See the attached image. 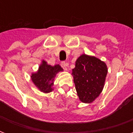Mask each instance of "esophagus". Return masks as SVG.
Here are the masks:
<instances>
[{"label":"esophagus","mask_w":133,"mask_h":133,"mask_svg":"<svg viewBox=\"0 0 133 133\" xmlns=\"http://www.w3.org/2000/svg\"><path fill=\"white\" fill-rule=\"evenodd\" d=\"M68 64L67 63H65V62L61 63V66H62V68L64 69L65 70H68V68H67V66H68Z\"/></svg>","instance_id":"esophagus-1"}]
</instances>
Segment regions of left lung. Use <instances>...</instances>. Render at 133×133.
I'll list each match as a JSON object with an SVG mask.
<instances>
[{"instance_id": "8db88e82", "label": "left lung", "mask_w": 133, "mask_h": 133, "mask_svg": "<svg viewBox=\"0 0 133 133\" xmlns=\"http://www.w3.org/2000/svg\"><path fill=\"white\" fill-rule=\"evenodd\" d=\"M108 67L104 61L94 56L83 54L78 57L72 75L79 100L92 103L105 85Z\"/></svg>"}]
</instances>
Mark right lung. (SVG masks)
Masks as SVG:
<instances>
[{"label":"right lung","mask_w":133,"mask_h":133,"mask_svg":"<svg viewBox=\"0 0 133 133\" xmlns=\"http://www.w3.org/2000/svg\"><path fill=\"white\" fill-rule=\"evenodd\" d=\"M63 71V69L58 64L51 65L45 60H42L38 70L32 73L31 80L41 92L50 93L54 90L52 86L56 74Z\"/></svg>","instance_id":"obj_1"}]
</instances>
